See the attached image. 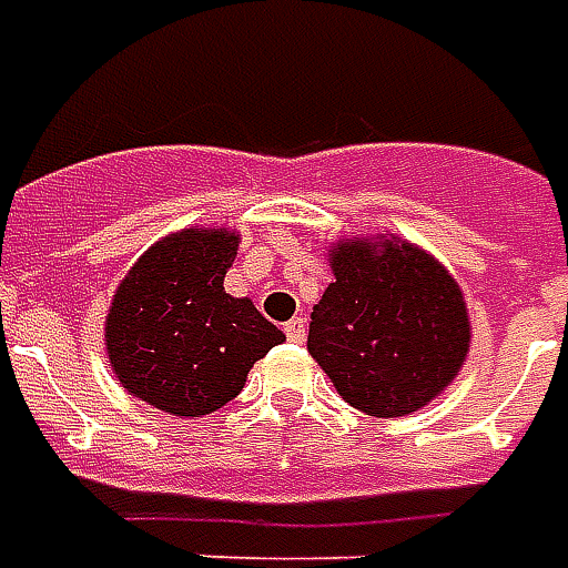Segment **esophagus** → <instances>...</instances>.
Masks as SVG:
<instances>
[{
    "instance_id": "esophagus-1",
    "label": "esophagus",
    "mask_w": 568,
    "mask_h": 568,
    "mask_svg": "<svg viewBox=\"0 0 568 568\" xmlns=\"http://www.w3.org/2000/svg\"><path fill=\"white\" fill-rule=\"evenodd\" d=\"M285 336H288V343H295V345L304 343V321H302V317H292V321L285 323Z\"/></svg>"
}]
</instances>
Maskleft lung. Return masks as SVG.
I'll return each instance as SVG.
<instances>
[{"instance_id":"left-lung-1","label":"left lung","mask_w":568,"mask_h":568,"mask_svg":"<svg viewBox=\"0 0 568 568\" xmlns=\"http://www.w3.org/2000/svg\"><path fill=\"white\" fill-rule=\"evenodd\" d=\"M326 261L336 280L311 314V358L364 415H415L468 358L471 317L459 283L399 235L339 239Z\"/></svg>"}]
</instances>
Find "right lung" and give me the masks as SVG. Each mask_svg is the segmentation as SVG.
<instances>
[{
	"instance_id": "add662e5",
	"label": "right lung",
	"mask_w": 568,
	"mask_h": 568,
	"mask_svg": "<svg viewBox=\"0 0 568 568\" xmlns=\"http://www.w3.org/2000/svg\"><path fill=\"white\" fill-rule=\"evenodd\" d=\"M235 229H182L150 245L106 314L109 367L128 396L175 418H204L245 389L247 371L285 343L251 298L223 288Z\"/></svg>"
}]
</instances>
